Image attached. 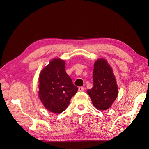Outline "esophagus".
Here are the masks:
<instances>
[{
  "instance_id": "34e87169",
  "label": "esophagus",
  "mask_w": 149,
  "mask_h": 149,
  "mask_svg": "<svg viewBox=\"0 0 149 149\" xmlns=\"http://www.w3.org/2000/svg\"><path fill=\"white\" fill-rule=\"evenodd\" d=\"M78 91H84V87H79L78 88Z\"/></svg>"
}]
</instances>
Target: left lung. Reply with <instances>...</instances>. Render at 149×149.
Masks as SVG:
<instances>
[{
  "mask_svg": "<svg viewBox=\"0 0 149 149\" xmlns=\"http://www.w3.org/2000/svg\"><path fill=\"white\" fill-rule=\"evenodd\" d=\"M87 92L93 104L100 110L109 108L117 98L116 81L107 60L100 58L95 62L93 87Z\"/></svg>",
  "mask_w": 149,
  "mask_h": 149,
  "instance_id": "obj_1",
  "label": "left lung"
}]
</instances>
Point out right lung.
I'll use <instances>...</instances> for the list:
<instances>
[{
	"mask_svg": "<svg viewBox=\"0 0 149 149\" xmlns=\"http://www.w3.org/2000/svg\"><path fill=\"white\" fill-rule=\"evenodd\" d=\"M39 96L48 110L60 114L68 107L78 88L66 74L65 62L55 58L42 70L39 75Z\"/></svg>",
	"mask_w": 149,
	"mask_h": 149,
	"instance_id": "1",
	"label": "right lung"
}]
</instances>
